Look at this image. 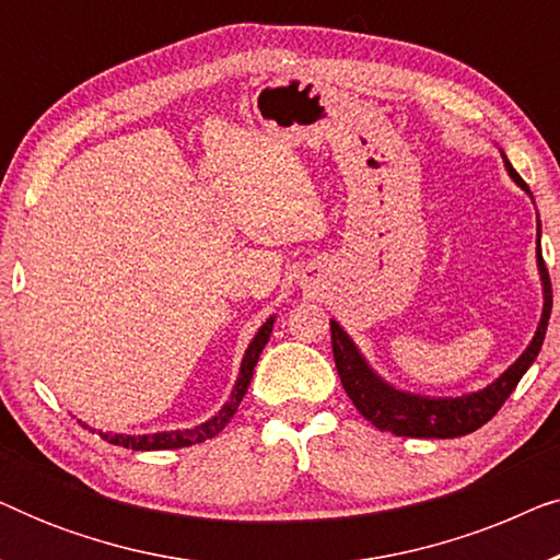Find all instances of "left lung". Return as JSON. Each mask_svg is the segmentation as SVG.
Segmentation results:
<instances>
[{
    "label": "left lung",
    "instance_id": "obj_1",
    "mask_svg": "<svg viewBox=\"0 0 560 560\" xmlns=\"http://www.w3.org/2000/svg\"><path fill=\"white\" fill-rule=\"evenodd\" d=\"M502 152V150H500ZM504 167L508 175L533 198L527 183L520 178L515 167L510 165L508 155L502 152ZM535 203V201H533ZM538 247H535V257H538V275L542 285V313L540 324L535 328V336L527 343L523 354L512 362L494 382L487 387L477 389V393H466L458 397H439V395H418L408 393V389H397L389 385L385 377H380L366 362L362 351L354 343V339L343 331L339 320L331 318V347H334V362L339 370L341 385L347 395L354 402V408L370 420L380 431H389L395 435H405V439H458L477 431L494 418V412L502 408L504 400L523 380V374L530 370L538 351L546 339V328L550 318V308H553V290H550V278L542 262L540 252V219H538Z\"/></svg>",
    "mask_w": 560,
    "mask_h": 560
}]
</instances>
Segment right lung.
Segmentation results:
<instances>
[{
    "label": "right lung",
    "instance_id": "obj_1",
    "mask_svg": "<svg viewBox=\"0 0 560 560\" xmlns=\"http://www.w3.org/2000/svg\"><path fill=\"white\" fill-rule=\"evenodd\" d=\"M272 326H275V316H270L265 320L262 326H259V331L255 334V339L249 341L247 351H244L242 357V364H240V374H236V382L232 387V395H229V400L224 402V408H221L217 416H211L206 423H198L194 428H178V431H158V433H144V435H127V433H109V431H98V435L106 443H114V446H125V448H132V451H163V448H183V446H194V443H203L213 439V435H219L224 431V425L229 420L234 418L236 408H240L244 393H247L249 382H252V374H255V366L259 362V354H262L265 343L270 341V334H272ZM81 423V420H79ZM83 428H89V431H96V428H91L86 423H81Z\"/></svg>",
    "mask_w": 560,
    "mask_h": 560
}]
</instances>
